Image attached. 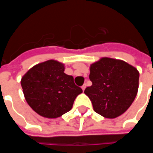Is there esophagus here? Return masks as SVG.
<instances>
[{"label": "esophagus", "instance_id": "obj_1", "mask_svg": "<svg viewBox=\"0 0 153 153\" xmlns=\"http://www.w3.org/2000/svg\"><path fill=\"white\" fill-rule=\"evenodd\" d=\"M85 88H86V84H83V86H82V89H83V91H84Z\"/></svg>", "mask_w": 153, "mask_h": 153}]
</instances>
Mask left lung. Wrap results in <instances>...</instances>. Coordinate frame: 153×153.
I'll list each match as a JSON object with an SVG mask.
<instances>
[{"mask_svg":"<svg viewBox=\"0 0 153 153\" xmlns=\"http://www.w3.org/2000/svg\"><path fill=\"white\" fill-rule=\"evenodd\" d=\"M92 86L84 93L93 103L94 111L113 119L125 112L135 99L139 73L136 68L120 60L103 57L91 65Z\"/></svg>","mask_w":153,"mask_h":153,"instance_id":"1","label":"left lung"}]
</instances>
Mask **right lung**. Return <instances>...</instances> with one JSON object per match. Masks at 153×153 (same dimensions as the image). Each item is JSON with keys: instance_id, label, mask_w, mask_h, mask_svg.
Segmentation results:
<instances>
[{"instance_id": "right-lung-1", "label": "right lung", "mask_w": 153, "mask_h": 153, "mask_svg": "<svg viewBox=\"0 0 153 153\" xmlns=\"http://www.w3.org/2000/svg\"><path fill=\"white\" fill-rule=\"evenodd\" d=\"M64 65L49 60L38 64L23 76L21 86L28 104L38 115L57 118L70 111L83 93L74 78L64 73Z\"/></svg>"}]
</instances>
